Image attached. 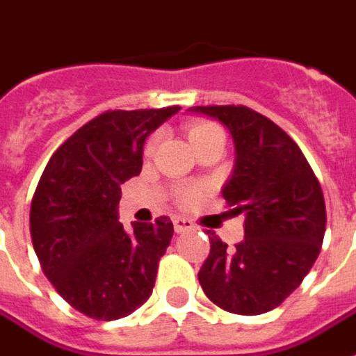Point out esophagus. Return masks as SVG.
<instances>
[{
	"label": "esophagus",
	"instance_id": "obj_1",
	"mask_svg": "<svg viewBox=\"0 0 356 356\" xmlns=\"http://www.w3.org/2000/svg\"><path fill=\"white\" fill-rule=\"evenodd\" d=\"M173 227H175L177 233H183V231L195 229V223L191 220H186V218H175V220H173Z\"/></svg>",
	"mask_w": 356,
	"mask_h": 356
}]
</instances>
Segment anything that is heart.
<instances>
[{"label":"heart","mask_w":356,"mask_h":356,"mask_svg":"<svg viewBox=\"0 0 356 356\" xmlns=\"http://www.w3.org/2000/svg\"><path fill=\"white\" fill-rule=\"evenodd\" d=\"M186 133H188V140L193 144V148L223 136V131L220 129V125H216L212 121H195V123H191V125L186 127ZM196 196H198L196 188H183L179 193V200L183 204H191L195 202Z\"/></svg>","instance_id":"b5f03b06"}]
</instances>
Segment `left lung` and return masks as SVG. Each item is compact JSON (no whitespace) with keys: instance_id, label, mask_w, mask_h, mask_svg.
<instances>
[{"instance_id":"left-lung-1","label":"left lung","mask_w":356,"mask_h":356,"mask_svg":"<svg viewBox=\"0 0 356 356\" xmlns=\"http://www.w3.org/2000/svg\"><path fill=\"white\" fill-rule=\"evenodd\" d=\"M229 129L235 170L223 186L245 238L231 250L210 233L198 272L206 297L227 312L256 316L280 307L316 262L325 233V202L310 163L283 129L247 106H196Z\"/></svg>"}]
</instances>
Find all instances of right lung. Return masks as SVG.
<instances>
[{
    "label": "right lung",
    "mask_w": 356,
    "mask_h": 356,
    "mask_svg": "<svg viewBox=\"0 0 356 356\" xmlns=\"http://www.w3.org/2000/svg\"><path fill=\"white\" fill-rule=\"evenodd\" d=\"M179 109H108L69 136L40 177L32 245L44 275L84 316L125 318L152 295L173 223L160 216L127 233L118 206L121 185L143 170L146 136Z\"/></svg>",
    "instance_id": "1"
}]
</instances>
